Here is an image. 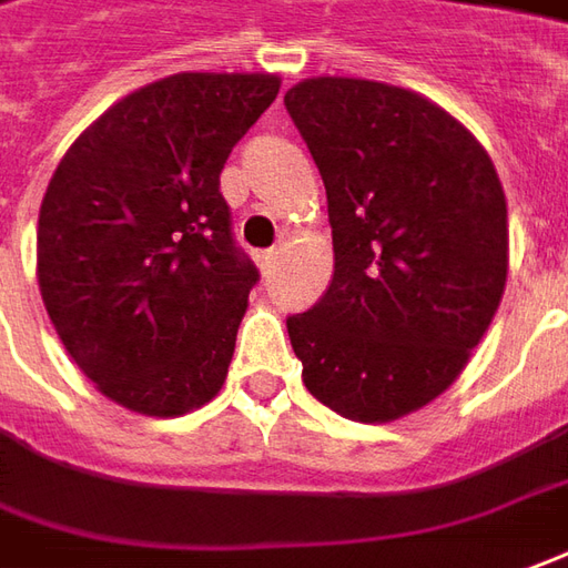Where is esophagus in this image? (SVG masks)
<instances>
[{
	"instance_id": "1",
	"label": "esophagus",
	"mask_w": 568,
	"mask_h": 568,
	"mask_svg": "<svg viewBox=\"0 0 568 568\" xmlns=\"http://www.w3.org/2000/svg\"><path fill=\"white\" fill-rule=\"evenodd\" d=\"M254 257H257L261 270H270L273 264H276V257H280V248H264V252H257Z\"/></svg>"
}]
</instances>
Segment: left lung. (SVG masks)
<instances>
[{
    "instance_id": "left-lung-1",
    "label": "left lung",
    "mask_w": 568,
    "mask_h": 568,
    "mask_svg": "<svg viewBox=\"0 0 568 568\" xmlns=\"http://www.w3.org/2000/svg\"><path fill=\"white\" fill-rule=\"evenodd\" d=\"M285 111L326 186L335 267L285 320L307 392L357 423L460 376L507 283V199L476 136L400 87L316 77Z\"/></svg>"
}]
</instances>
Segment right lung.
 Returning <instances> with one entry per match:
<instances>
[{"instance_id":"add662e5","label":"right lung","mask_w":568,"mask_h":568,"mask_svg":"<svg viewBox=\"0 0 568 568\" xmlns=\"http://www.w3.org/2000/svg\"><path fill=\"white\" fill-rule=\"evenodd\" d=\"M273 73H173L108 108L42 195L37 276L73 364L126 410L217 395L261 280L220 171L273 105Z\"/></svg>"}]
</instances>
